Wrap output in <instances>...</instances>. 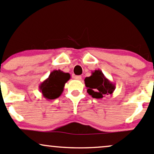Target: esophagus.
<instances>
[{
  "label": "esophagus",
  "instance_id": "1",
  "mask_svg": "<svg viewBox=\"0 0 154 154\" xmlns=\"http://www.w3.org/2000/svg\"><path fill=\"white\" fill-rule=\"evenodd\" d=\"M74 79H75V80L81 81V79H82V77H81V75H75V76H74Z\"/></svg>",
  "mask_w": 154,
  "mask_h": 154
}]
</instances>
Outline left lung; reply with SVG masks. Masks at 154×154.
<instances>
[{"label": "left lung", "mask_w": 154, "mask_h": 154, "mask_svg": "<svg viewBox=\"0 0 154 154\" xmlns=\"http://www.w3.org/2000/svg\"><path fill=\"white\" fill-rule=\"evenodd\" d=\"M84 81L88 94L95 99H102L106 95H112L116 88L115 84L106 79L101 70H95Z\"/></svg>", "instance_id": "obj_1"}]
</instances>
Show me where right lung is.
Instances as JSON below:
<instances>
[{
	"label": "right lung",
	"mask_w": 154,
	"mask_h": 154,
	"mask_svg": "<svg viewBox=\"0 0 154 154\" xmlns=\"http://www.w3.org/2000/svg\"><path fill=\"white\" fill-rule=\"evenodd\" d=\"M70 79V75L68 73H64L60 70H53L48 79L39 85V91L48 100L58 98L64 90L65 84Z\"/></svg>",
	"instance_id": "1"
}]
</instances>
